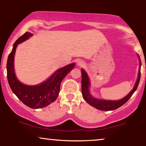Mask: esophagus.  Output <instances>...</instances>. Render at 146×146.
<instances>
[{
  "instance_id": "esophagus-1",
  "label": "esophagus",
  "mask_w": 146,
  "mask_h": 146,
  "mask_svg": "<svg viewBox=\"0 0 146 146\" xmlns=\"http://www.w3.org/2000/svg\"><path fill=\"white\" fill-rule=\"evenodd\" d=\"M77 64L79 67H83V66L85 65V63H84V61H82V60H79V61H77Z\"/></svg>"
}]
</instances>
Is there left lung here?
Segmentation results:
<instances>
[{
    "label": "left lung",
    "mask_w": 146,
    "mask_h": 146,
    "mask_svg": "<svg viewBox=\"0 0 146 146\" xmlns=\"http://www.w3.org/2000/svg\"><path fill=\"white\" fill-rule=\"evenodd\" d=\"M139 65H141V60L139 59ZM81 75H82V79H81V89H82V96L85 102L93 106V108L98 109L99 110L102 111H111L116 110V109L120 108L123 106L124 104L129 100V99L131 98L133 93L136 91V89L138 87L139 80H140L141 77V72L140 68L139 69L138 77H137V81L135 82V84L134 85L133 89L128 93L125 98L121 99L120 100L117 101H111V100H98V99L94 98L91 96L89 93V87L90 86V82H89V77L87 75V73L83 69H81Z\"/></svg>",
    "instance_id": "obj_1"
}]
</instances>
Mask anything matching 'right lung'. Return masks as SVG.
<instances>
[{
	"instance_id": "1",
	"label": "right lung",
	"mask_w": 146,
	"mask_h": 146,
	"mask_svg": "<svg viewBox=\"0 0 146 146\" xmlns=\"http://www.w3.org/2000/svg\"><path fill=\"white\" fill-rule=\"evenodd\" d=\"M33 35L29 32L20 36L13 44L7 59V79L11 90L25 105L32 109H39L55 102L59 96L60 85L66 75L75 67V63L60 68L46 81L36 85H26L17 79L15 73L14 58L17 44L28 39Z\"/></svg>"
}]
</instances>
